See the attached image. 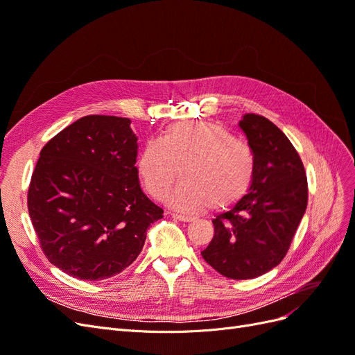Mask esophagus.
Here are the masks:
<instances>
[{"label":"esophagus","mask_w":355,"mask_h":355,"mask_svg":"<svg viewBox=\"0 0 355 355\" xmlns=\"http://www.w3.org/2000/svg\"><path fill=\"white\" fill-rule=\"evenodd\" d=\"M170 216H171V218H175V219H178V220H180V222H191L192 219H194V218L185 216V214H179V213H170Z\"/></svg>","instance_id":"1"}]
</instances>
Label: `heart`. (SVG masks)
Segmentation results:
<instances>
[{"mask_svg": "<svg viewBox=\"0 0 355 355\" xmlns=\"http://www.w3.org/2000/svg\"><path fill=\"white\" fill-rule=\"evenodd\" d=\"M182 180L168 197L170 206L184 213L230 209L250 191L256 175L253 149L220 124L179 123L159 139L145 142L136 159L144 188L163 200L179 175Z\"/></svg>", "mask_w": 355, "mask_h": 355, "instance_id": "heart-1", "label": "heart"}]
</instances>
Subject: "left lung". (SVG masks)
I'll return each instance as SVG.
<instances>
[{
  "label": "left lung",
  "mask_w": 355,
  "mask_h": 355,
  "mask_svg": "<svg viewBox=\"0 0 355 355\" xmlns=\"http://www.w3.org/2000/svg\"><path fill=\"white\" fill-rule=\"evenodd\" d=\"M240 127L256 157L253 185L213 219L214 235L201 256L223 277L250 280L284 259L306 210L308 182L302 159L274 123L245 114Z\"/></svg>",
  "instance_id": "8db88e82"
}]
</instances>
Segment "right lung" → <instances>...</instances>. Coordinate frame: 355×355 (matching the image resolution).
Returning <instances> with one entry per match:
<instances>
[{
	"label": "right lung",
	"mask_w": 355,
	"mask_h": 355,
	"mask_svg": "<svg viewBox=\"0 0 355 355\" xmlns=\"http://www.w3.org/2000/svg\"><path fill=\"white\" fill-rule=\"evenodd\" d=\"M130 120L85 115L41 149L28 210L42 253L78 280L99 282L135 262L163 209L149 200L135 167Z\"/></svg>",
	"instance_id": "add662e5"
}]
</instances>
